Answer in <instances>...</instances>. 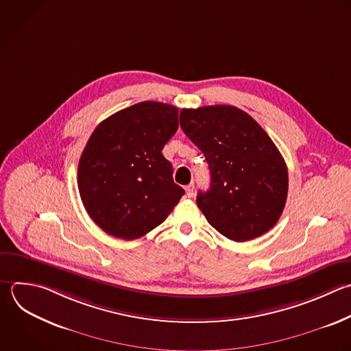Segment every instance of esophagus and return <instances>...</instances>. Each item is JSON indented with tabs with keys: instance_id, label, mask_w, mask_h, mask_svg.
Segmentation results:
<instances>
[{
	"instance_id": "obj_1",
	"label": "esophagus",
	"mask_w": 351,
	"mask_h": 351,
	"mask_svg": "<svg viewBox=\"0 0 351 351\" xmlns=\"http://www.w3.org/2000/svg\"><path fill=\"white\" fill-rule=\"evenodd\" d=\"M193 191H195V185L193 184H189V185L185 186V192H186L188 197H193Z\"/></svg>"
}]
</instances>
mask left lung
<instances>
[{
	"instance_id": "1",
	"label": "left lung",
	"mask_w": 351,
	"mask_h": 351,
	"mask_svg": "<svg viewBox=\"0 0 351 351\" xmlns=\"http://www.w3.org/2000/svg\"><path fill=\"white\" fill-rule=\"evenodd\" d=\"M180 123L208 163L210 189L196 197L208 223L233 241L270 230L285 206L288 170L266 132L233 106L185 108Z\"/></svg>"
}]
</instances>
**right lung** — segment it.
<instances>
[{"label":"right lung","mask_w":351,"mask_h":351,"mask_svg":"<svg viewBox=\"0 0 351 351\" xmlns=\"http://www.w3.org/2000/svg\"><path fill=\"white\" fill-rule=\"evenodd\" d=\"M178 129L174 106L143 101L104 119L78 165V189L90 218L108 234L134 240L159 226L185 191L162 149Z\"/></svg>","instance_id":"1"}]
</instances>
